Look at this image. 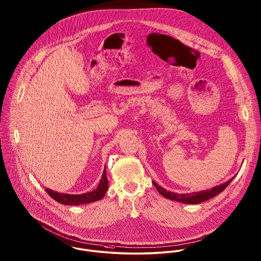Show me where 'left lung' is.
Here are the masks:
<instances>
[{"label": "left lung", "instance_id": "left-lung-1", "mask_svg": "<svg viewBox=\"0 0 261 261\" xmlns=\"http://www.w3.org/2000/svg\"><path fill=\"white\" fill-rule=\"evenodd\" d=\"M235 178V176L230 179L229 181L216 186L212 189H207V190H203L200 192H192V193H186V194H179V193H175V192H171L168 191L166 189H164L163 187H161L160 185H158L155 182H153L154 187L158 189V191L166 198L171 199V200H175L178 202H182V203H187V204H198L201 203L203 201H206L215 196H217L218 194H220L222 191H224L226 189V187L233 181V179Z\"/></svg>", "mask_w": 261, "mask_h": 261}]
</instances>
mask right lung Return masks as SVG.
Returning <instances> with one entry per match:
<instances>
[{"label":"right lung","mask_w":261,"mask_h":261,"mask_svg":"<svg viewBox=\"0 0 261 261\" xmlns=\"http://www.w3.org/2000/svg\"><path fill=\"white\" fill-rule=\"evenodd\" d=\"M107 190H108V179H107L106 169L103 170V173H102V176L98 183L97 188L91 192L74 195V194L59 193V192L53 191L50 189H45L46 193L51 198H54L56 201H58L62 204H66V205H80V204H86V203L94 202L96 200H100L103 197V195L106 194Z\"/></svg>","instance_id":"right-lung-1"}]
</instances>
